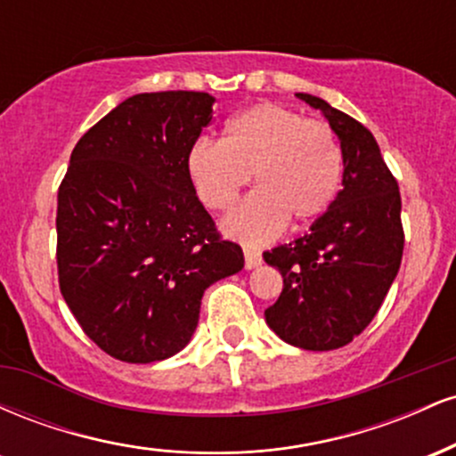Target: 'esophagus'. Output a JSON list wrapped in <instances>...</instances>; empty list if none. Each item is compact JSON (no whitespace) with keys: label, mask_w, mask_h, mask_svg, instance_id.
Segmentation results:
<instances>
[{"label":"esophagus","mask_w":456,"mask_h":456,"mask_svg":"<svg viewBox=\"0 0 456 456\" xmlns=\"http://www.w3.org/2000/svg\"><path fill=\"white\" fill-rule=\"evenodd\" d=\"M244 261H246V270H253L257 268V265H261L264 257H261L259 250L250 248V246H244Z\"/></svg>","instance_id":"esophagus-1"}]
</instances>
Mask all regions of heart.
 I'll list each match as a JSON object with an SVG mask.
<instances>
[{"instance_id": "b5f03b06", "label": "heart", "mask_w": 456, "mask_h": 456, "mask_svg": "<svg viewBox=\"0 0 456 456\" xmlns=\"http://www.w3.org/2000/svg\"><path fill=\"white\" fill-rule=\"evenodd\" d=\"M186 174L210 210L227 212L253 174L250 192L223 232L246 244H264L285 229L287 218L305 224L322 216L343 180V151L323 122L259 102L235 113L223 141L201 139L188 150Z\"/></svg>"}]
</instances>
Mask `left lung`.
Returning a JSON list of instances; mask_svg holds the SVG:
<instances>
[{
	"instance_id": "obj_1",
	"label": "left lung",
	"mask_w": 456,
	"mask_h": 456,
	"mask_svg": "<svg viewBox=\"0 0 456 456\" xmlns=\"http://www.w3.org/2000/svg\"><path fill=\"white\" fill-rule=\"evenodd\" d=\"M319 109L343 151V191L308 233L264 253L281 272L279 300L265 323L285 343L330 352L352 343L396 279L403 257L401 195L378 141L323 98L296 94Z\"/></svg>"
}]
</instances>
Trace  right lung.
<instances>
[{
	"mask_svg": "<svg viewBox=\"0 0 456 456\" xmlns=\"http://www.w3.org/2000/svg\"><path fill=\"white\" fill-rule=\"evenodd\" d=\"M206 92L130 96L78 139L57 192L60 289L83 332L133 364L184 349L203 291L244 268L186 174Z\"/></svg>",
	"mask_w": 456,
	"mask_h": 456,
	"instance_id": "1",
	"label": "right lung"
}]
</instances>
